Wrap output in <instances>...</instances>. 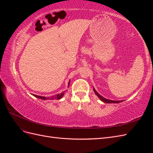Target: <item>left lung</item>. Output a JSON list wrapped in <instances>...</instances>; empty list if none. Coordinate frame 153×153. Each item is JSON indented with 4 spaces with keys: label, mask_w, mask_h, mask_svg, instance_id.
Segmentation results:
<instances>
[{
    "label": "left lung",
    "mask_w": 153,
    "mask_h": 153,
    "mask_svg": "<svg viewBox=\"0 0 153 153\" xmlns=\"http://www.w3.org/2000/svg\"><path fill=\"white\" fill-rule=\"evenodd\" d=\"M93 91H94V92L95 94L98 97L99 99H100L101 101H102L103 102H104V103H118L122 102V101H114V100H110L106 99V98H104V97H103L102 96H101V95L98 93V92L95 90L94 87H93Z\"/></svg>",
    "instance_id": "8db88e82"
}]
</instances>
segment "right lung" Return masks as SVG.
I'll return each instance as SVG.
<instances>
[{
    "label": "right lung",
    "instance_id": "add662e5",
    "mask_svg": "<svg viewBox=\"0 0 153 153\" xmlns=\"http://www.w3.org/2000/svg\"><path fill=\"white\" fill-rule=\"evenodd\" d=\"M69 84H70V80L68 82V87H69ZM67 91V90H66ZM65 94V92L63 91L62 92L56 95H54V96H52L50 97H45V96H38V95H36V94H31L32 95H33L34 96H35L36 98H38L41 100H59L62 98V96Z\"/></svg>",
    "mask_w": 153,
    "mask_h": 153
}]
</instances>
